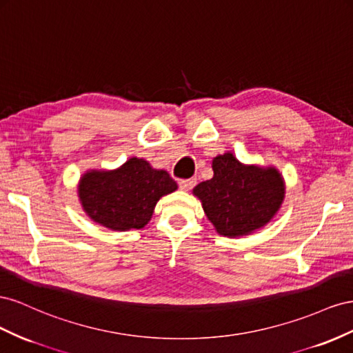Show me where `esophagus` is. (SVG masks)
<instances>
[{
	"instance_id": "1",
	"label": "esophagus",
	"mask_w": 353,
	"mask_h": 353,
	"mask_svg": "<svg viewBox=\"0 0 353 353\" xmlns=\"http://www.w3.org/2000/svg\"><path fill=\"white\" fill-rule=\"evenodd\" d=\"M196 185V179H183V180H180L179 182V186H180V189H183V190H189V189H192L194 186Z\"/></svg>"
}]
</instances>
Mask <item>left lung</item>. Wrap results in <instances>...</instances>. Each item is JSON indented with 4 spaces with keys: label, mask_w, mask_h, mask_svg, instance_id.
Segmentation results:
<instances>
[{
    "label": "left lung",
    "mask_w": 353,
    "mask_h": 353,
    "mask_svg": "<svg viewBox=\"0 0 353 353\" xmlns=\"http://www.w3.org/2000/svg\"><path fill=\"white\" fill-rule=\"evenodd\" d=\"M213 179L194 188V195L219 235L253 234L278 213L285 185L275 167L245 165L226 152L213 159Z\"/></svg>",
    "instance_id": "left-lung-1"
}]
</instances>
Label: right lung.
Listing matches in <instances>:
<instances>
[{"label": "right lung", "mask_w": 353, "mask_h": 353, "mask_svg": "<svg viewBox=\"0 0 353 353\" xmlns=\"http://www.w3.org/2000/svg\"><path fill=\"white\" fill-rule=\"evenodd\" d=\"M177 183L165 170L130 158L117 170H90L79 180L78 196L87 216L110 230L142 229L161 196L174 192Z\"/></svg>", "instance_id": "right-lung-1"}]
</instances>
